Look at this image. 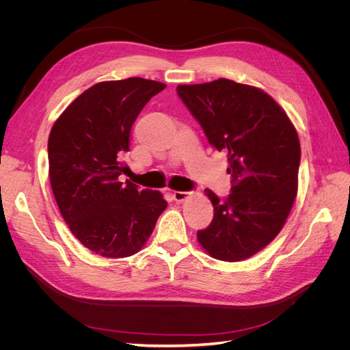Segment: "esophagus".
I'll return each instance as SVG.
<instances>
[{
  "instance_id": "1",
  "label": "esophagus",
  "mask_w": 350,
  "mask_h": 350,
  "mask_svg": "<svg viewBox=\"0 0 350 350\" xmlns=\"http://www.w3.org/2000/svg\"><path fill=\"white\" fill-rule=\"evenodd\" d=\"M189 194H191V193H187V191H174V193H172V197H174L175 201H178V203H181V201H184V200L188 198Z\"/></svg>"
}]
</instances>
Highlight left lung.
<instances>
[{"label":"left lung","instance_id":"left-lung-1","mask_svg":"<svg viewBox=\"0 0 350 350\" xmlns=\"http://www.w3.org/2000/svg\"><path fill=\"white\" fill-rule=\"evenodd\" d=\"M178 96L203 126L208 143L228 153L230 194L213 204L211 224L197 232L216 260L241 261L278 237L298 193L301 146L289 116L266 92L219 79L179 84Z\"/></svg>","mask_w":350,"mask_h":350}]
</instances>
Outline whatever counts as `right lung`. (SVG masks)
Instances as JSON below:
<instances>
[{"label": "right lung", "mask_w": 350, "mask_h": 350, "mask_svg": "<svg viewBox=\"0 0 350 350\" xmlns=\"http://www.w3.org/2000/svg\"><path fill=\"white\" fill-rule=\"evenodd\" d=\"M166 84L130 77L102 81L59 115L48 139L49 179L72 235L108 258L130 257L149 239L167 203L152 189L118 181L137 116Z\"/></svg>", "instance_id": "right-lung-1"}]
</instances>
